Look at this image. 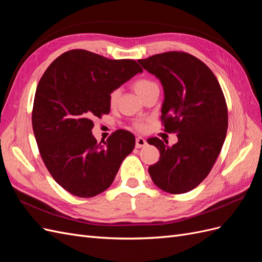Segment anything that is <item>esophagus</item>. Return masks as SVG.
Listing matches in <instances>:
<instances>
[{"label":"esophagus","mask_w":262,"mask_h":262,"mask_svg":"<svg viewBox=\"0 0 262 262\" xmlns=\"http://www.w3.org/2000/svg\"><path fill=\"white\" fill-rule=\"evenodd\" d=\"M146 144H147V142H146V140H145L144 138H141V137L137 138V140H136V147H137V148L143 147V146H145Z\"/></svg>","instance_id":"esophagus-1"}]
</instances>
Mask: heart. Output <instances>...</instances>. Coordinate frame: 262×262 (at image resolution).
I'll use <instances>...</instances> for the list:
<instances>
[{"instance_id": "1", "label": "heart", "mask_w": 262, "mask_h": 262, "mask_svg": "<svg viewBox=\"0 0 262 262\" xmlns=\"http://www.w3.org/2000/svg\"><path fill=\"white\" fill-rule=\"evenodd\" d=\"M156 84L154 82H152L150 80H147V78H139V80H137L136 82L133 83V89H134V91H136V93L139 95V96H141L142 94L145 93L148 89H150V87H153ZM119 96H120V92H119L118 90H115V91L110 93V95H109L110 104H112V105L116 104V101L118 100ZM139 128H142L141 124L139 125Z\"/></svg>"}]
</instances>
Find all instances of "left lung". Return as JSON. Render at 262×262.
<instances>
[{
	"label": "left lung",
	"instance_id": "left-lung-1",
	"mask_svg": "<svg viewBox=\"0 0 262 262\" xmlns=\"http://www.w3.org/2000/svg\"><path fill=\"white\" fill-rule=\"evenodd\" d=\"M138 62L163 86L165 131L178 133L171 146L158 138L147 140L161 154L148 167L149 176L166 192H188L209 175L225 141L228 117L223 92L212 71L189 53L165 52Z\"/></svg>",
	"mask_w": 262,
	"mask_h": 262
}]
</instances>
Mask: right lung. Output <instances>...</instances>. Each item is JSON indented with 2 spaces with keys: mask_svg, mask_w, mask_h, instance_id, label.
Listing matches in <instances>:
<instances>
[{
  "mask_svg": "<svg viewBox=\"0 0 262 262\" xmlns=\"http://www.w3.org/2000/svg\"><path fill=\"white\" fill-rule=\"evenodd\" d=\"M143 70L134 60H110L82 49L67 51L38 83L31 121L39 152L53 179L67 191L92 198L110 187L136 146L118 130L98 144L93 119L109 114V95Z\"/></svg>",
  "mask_w": 262,
  "mask_h": 262,
  "instance_id": "obj_1",
  "label": "right lung"
}]
</instances>
